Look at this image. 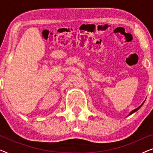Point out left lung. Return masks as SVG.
<instances>
[{
  "label": "left lung",
  "instance_id": "obj_1",
  "mask_svg": "<svg viewBox=\"0 0 153 153\" xmlns=\"http://www.w3.org/2000/svg\"><path fill=\"white\" fill-rule=\"evenodd\" d=\"M143 103H144V102H143V103H142V104H141V105H140V106H139V107H138V108H135V109H134L133 111H131L130 113H129V114L128 115V116H130V115H131V114H134V112H136V111H137V110H139V108L141 107V106H142V105H143Z\"/></svg>",
  "mask_w": 153,
  "mask_h": 153
}]
</instances>
